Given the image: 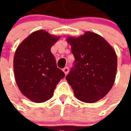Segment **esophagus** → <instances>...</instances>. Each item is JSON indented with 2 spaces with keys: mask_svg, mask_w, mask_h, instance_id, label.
Segmentation results:
<instances>
[{
  "mask_svg": "<svg viewBox=\"0 0 131 131\" xmlns=\"http://www.w3.org/2000/svg\"><path fill=\"white\" fill-rule=\"evenodd\" d=\"M63 71H64V74L67 75V74H68V72H69V67H64V68L63 69Z\"/></svg>",
  "mask_w": 131,
  "mask_h": 131,
  "instance_id": "obj_1",
  "label": "esophagus"
}]
</instances>
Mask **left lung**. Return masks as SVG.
Here are the masks:
<instances>
[{
    "instance_id": "obj_1",
    "label": "left lung",
    "mask_w": 131,
    "mask_h": 131,
    "mask_svg": "<svg viewBox=\"0 0 131 131\" xmlns=\"http://www.w3.org/2000/svg\"><path fill=\"white\" fill-rule=\"evenodd\" d=\"M67 42L75 60L66 79L81 101H98L114 85L117 68L115 51L103 38L90 31L68 38Z\"/></svg>"
}]
</instances>
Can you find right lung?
<instances>
[{"label":"right lung","mask_w":131,"mask_h":131,"mask_svg":"<svg viewBox=\"0 0 131 131\" xmlns=\"http://www.w3.org/2000/svg\"><path fill=\"white\" fill-rule=\"evenodd\" d=\"M59 38L40 30L30 34L16 50L13 62L16 82L21 93L34 102L51 98L57 83L65 77L50 51Z\"/></svg>","instance_id":"right-lung-1"}]
</instances>
